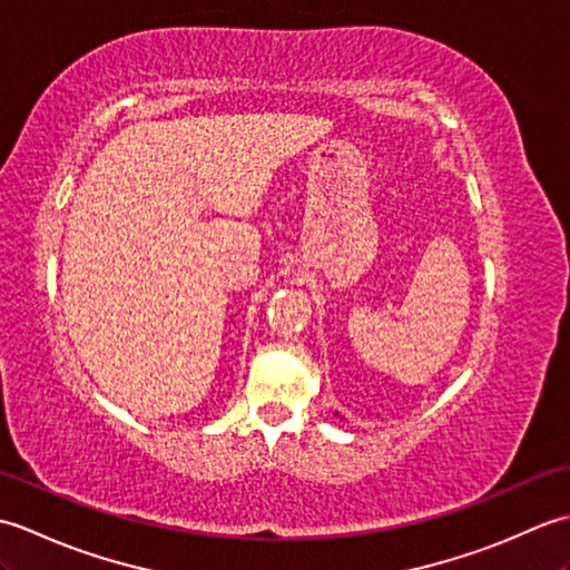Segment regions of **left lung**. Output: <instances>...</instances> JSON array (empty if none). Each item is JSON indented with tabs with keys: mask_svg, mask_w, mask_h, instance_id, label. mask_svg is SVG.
<instances>
[{
	"mask_svg": "<svg viewBox=\"0 0 570 570\" xmlns=\"http://www.w3.org/2000/svg\"><path fill=\"white\" fill-rule=\"evenodd\" d=\"M335 416H337V414H335Z\"/></svg>",
	"mask_w": 570,
	"mask_h": 570,
	"instance_id": "1",
	"label": "left lung"
}]
</instances>
